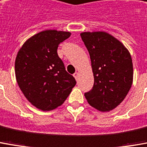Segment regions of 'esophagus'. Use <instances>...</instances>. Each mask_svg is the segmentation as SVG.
<instances>
[{
    "label": "esophagus",
    "mask_w": 147,
    "mask_h": 147,
    "mask_svg": "<svg viewBox=\"0 0 147 147\" xmlns=\"http://www.w3.org/2000/svg\"><path fill=\"white\" fill-rule=\"evenodd\" d=\"M78 76H79V74H78V72H76V73L74 74V77L75 78L76 80H78Z\"/></svg>",
    "instance_id": "1"
}]
</instances>
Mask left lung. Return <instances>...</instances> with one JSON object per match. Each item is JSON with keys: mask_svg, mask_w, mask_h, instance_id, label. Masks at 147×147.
<instances>
[{"mask_svg": "<svg viewBox=\"0 0 147 147\" xmlns=\"http://www.w3.org/2000/svg\"><path fill=\"white\" fill-rule=\"evenodd\" d=\"M81 37L90 53L94 78V86L85 97L92 107L109 112L124 100L133 83L130 53L106 32H83Z\"/></svg>", "mask_w": 147, "mask_h": 147, "instance_id": "1", "label": "left lung"}]
</instances>
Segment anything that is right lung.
<instances>
[{
    "label": "right lung",
    "mask_w": 147,
    "mask_h": 147,
    "mask_svg": "<svg viewBox=\"0 0 147 147\" xmlns=\"http://www.w3.org/2000/svg\"><path fill=\"white\" fill-rule=\"evenodd\" d=\"M70 35L44 30L29 38L18 51L16 79L27 100L39 110L49 111L61 106L76 85L57 55L58 45Z\"/></svg>",
    "instance_id": "1"
}]
</instances>
